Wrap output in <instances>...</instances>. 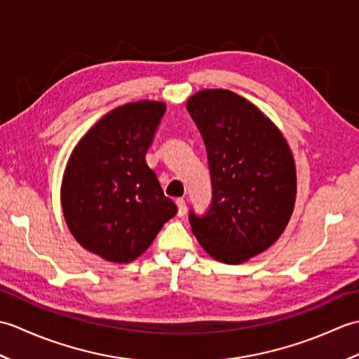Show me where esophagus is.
<instances>
[{"mask_svg": "<svg viewBox=\"0 0 359 359\" xmlns=\"http://www.w3.org/2000/svg\"><path fill=\"white\" fill-rule=\"evenodd\" d=\"M175 203H177V208H179V211H177L179 217H184L187 215V203H185V201L182 199V197H179V199H175Z\"/></svg>", "mask_w": 359, "mask_h": 359, "instance_id": "esophagus-1", "label": "esophagus"}]
</instances>
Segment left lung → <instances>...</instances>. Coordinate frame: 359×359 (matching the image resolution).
<instances>
[{"label":"left lung","instance_id":"obj_1","mask_svg":"<svg viewBox=\"0 0 359 359\" xmlns=\"http://www.w3.org/2000/svg\"><path fill=\"white\" fill-rule=\"evenodd\" d=\"M187 109L207 148L212 187L208 211H189V224L210 256L242 264L273 245L292 217L293 154L273 121L231 90H199Z\"/></svg>","mask_w":359,"mask_h":359}]
</instances>
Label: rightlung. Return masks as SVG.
<instances>
[{
	"mask_svg": "<svg viewBox=\"0 0 359 359\" xmlns=\"http://www.w3.org/2000/svg\"><path fill=\"white\" fill-rule=\"evenodd\" d=\"M166 104L142 100L106 114L79 142L62 184V208L83 248L126 264L144 253L177 212L148 166Z\"/></svg>",
	"mask_w": 359,
	"mask_h": 359,
	"instance_id": "obj_1",
	"label": "right lung"
}]
</instances>
